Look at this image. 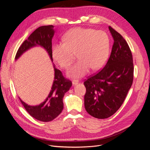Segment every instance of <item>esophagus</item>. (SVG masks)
Returning a JSON list of instances; mask_svg holds the SVG:
<instances>
[{
    "mask_svg": "<svg viewBox=\"0 0 150 150\" xmlns=\"http://www.w3.org/2000/svg\"><path fill=\"white\" fill-rule=\"evenodd\" d=\"M78 83V80H73L72 81V84L74 86V85H76Z\"/></svg>",
    "mask_w": 150,
    "mask_h": 150,
    "instance_id": "1",
    "label": "esophagus"
}]
</instances>
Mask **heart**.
I'll list each match as a JSON object with an SVG mask.
<instances>
[{"label":"heart","mask_w":150,"mask_h":150,"mask_svg":"<svg viewBox=\"0 0 150 150\" xmlns=\"http://www.w3.org/2000/svg\"><path fill=\"white\" fill-rule=\"evenodd\" d=\"M64 42L54 44L53 58L62 69H67L77 54L79 59L67 72L68 76L80 78L92 68L101 69L107 61L109 39L103 31L77 27L68 31L64 36Z\"/></svg>","instance_id":"b5f03b06"}]
</instances>
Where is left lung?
Listing matches in <instances>:
<instances>
[{
	"instance_id": "left-lung-1",
	"label": "left lung",
	"mask_w": 150,
	"mask_h": 150,
	"mask_svg": "<svg viewBox=\"0 0 150 150\" xmlns=\"http://www.w3.org/2000/svg\"><path fill=\"white\" fill-rule=\"evenodd\" d=\"M114 44L106 64L84 82L86 111L97 119H106L119 109L133 81L134 65L129 45L123 36L109 27Z\"/></svg>"
}]
</instances>
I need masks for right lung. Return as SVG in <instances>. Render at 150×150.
Returning a JSON list of instances; mask_svg holds the SVG:
<instances>
[{
  "mask_svg": "<svg viewBox=\"0 0 150 150\" xmlns=\"http://www.w3.org/2000/svg\"><path fill=\"white\" fill-rule=\"evenodd\" d=\"M54 32V27L52 25L41 26L36 29L19 47L15 59L17 60L23 53L32 47L41 46L48 53L53 62L52 40ZM53 67L54 70L53 83L49 96L44 101L39 105L30 106L19 97L28 114L35 119L44 122L52 121L61 114L64 108L63 97L72 85V82L66 79L61 71L55 68L54 65Z\"/></svg>",
  "mask_w": 150,
  "mask_h": 150,
  "instance_id": "right-lung-1",
  "label": "right lung"
}]
</instances>
